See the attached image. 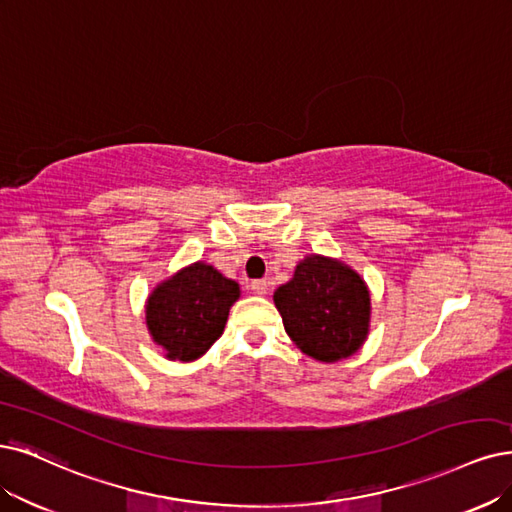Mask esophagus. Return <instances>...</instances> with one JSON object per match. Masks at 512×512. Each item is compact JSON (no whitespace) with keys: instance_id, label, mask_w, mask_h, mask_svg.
<instances>
[{"instance_id":"34e87169","label":"esophagus","mask_w":512,"mask_h":512,"mask_svg":"<svg viewBox=\"0 0 512 512\" xmlns=\"http://www.w3.org/2000/svg\"><path fill=\"white\" fill-rule=\"evenodd\" d=\"M251 291L255 295H266L268 293V282L266 280H253L251 282Z\"/></svg>"}]
</instances>
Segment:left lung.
<instances>
[{"label": "left lung", "instance_id": "1", "mask_svg": "<svg viewBox=\"0 0 512 512\" xmlns=\"http://www.w3.org/2000/svg\"><path fill=\"white\" fill-rule=\"evenodd\" d=\"M274 304L295 346L320 363H337L363 348L371 327L367 282L344 261L306 255L274 291Z\"/></svg>", "mask_w": 512, "mask_h": 512}]
</instances>
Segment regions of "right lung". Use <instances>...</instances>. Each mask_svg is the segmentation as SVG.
Here are the masks:
<instances>
[{
    "label": "right lung",
    "instance_id": "obj_1",
    "mask_svg": "<svg viewBox=\"0 0 512 512\" xmlns=\"http://www.w3.org/2000/svg\"><path fill=\"white\" fill-rule=\"evenodd\" d=\"M238 282L196 261L162 280L145 301V323L168 361L192 363L221 337Z\"/></svg>",
    "mask_w": 512,
    "mask_h": 512
}]
</instances>
